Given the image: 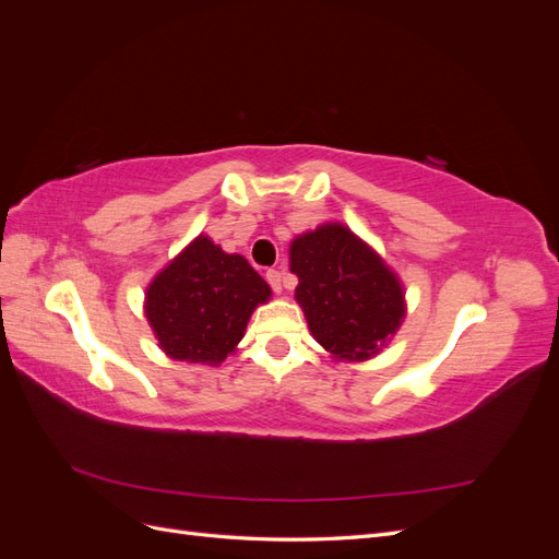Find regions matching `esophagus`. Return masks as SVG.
Masks as SVG:
<instances>
[{
  "label": "esophagus",
  "mask_w": 559,
  "mask_h": 559,
  "mask_svg": "<svg viewBox=\"0 0 559 559\" xmlns=\"http://www.w3.org/2000/svg\"><path fill=\"white\" fill-rule=\"evenodd\" d=\"M265 280H267V284L273 286V289H275L277 294L284 289V280H282V273H280V270H267V273H265Z\"/></svg>",
  "instance_id": "esophagus-1"
}]
</instances>
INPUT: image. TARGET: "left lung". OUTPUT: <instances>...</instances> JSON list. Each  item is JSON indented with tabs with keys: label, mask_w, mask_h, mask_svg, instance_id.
<instances>
[{
	"label": "left lung",
	"mask_w": 559,
	"mask_h": 559,
	"mask_svg": "<svg viewBox=\"0 0 559 559\" xmlns=\"http://www.w3.org/2000/svg\"><path fill=\"white\" fill-rule=\"evenodd\" d=\"M292 273L312 335L341 359L373 357L405 314L396 275L345 226L326 224L296 238Z\"/></svg>",
	"instance_id": "obj_1"
}]
</instances>
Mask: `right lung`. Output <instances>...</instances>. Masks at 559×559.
<instances>
[{
	"label": "right lung",
	"instance_id": "add662e5",
	"mask_svg": "<svg viewBox=\"0 0 559 559\" xmlns=\"http://www.w3.org/2000/svg\"><path fill=\"white\" fill-rule=\"evenodd\" d=\"M270 286L238 253L193 240L146 292V319L167 357L222 364L242 341Z\"/></svg>",
	"mask_w": 559,
	"mask_h": 559
}]
</instances>
